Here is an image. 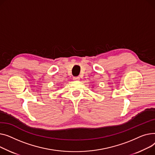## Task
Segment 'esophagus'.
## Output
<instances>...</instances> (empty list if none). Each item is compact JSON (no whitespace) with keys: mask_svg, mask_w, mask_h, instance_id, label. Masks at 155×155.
<instances>
[{"mask_svg":"<svg viewBox=\"0 0 155 155\" xmlns=\"http://www.w3.org/2000/svg\"><path fill=\"white\" fill-rule=\"evenodd\" d=\"M79 79H80L79 77H74L73 78L74 81H79Z\"/></svg>","mask_w":155,"mask_h":155,"instance_id":"esophagus-1","label":"esophagus"}]
</instances>
